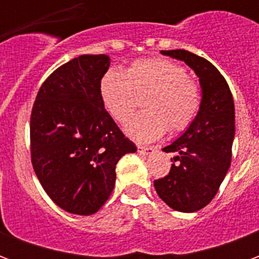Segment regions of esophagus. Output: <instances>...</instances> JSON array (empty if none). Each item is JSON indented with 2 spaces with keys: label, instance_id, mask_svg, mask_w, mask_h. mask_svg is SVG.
Masks as SVG:
<instances>
[{
  "label": "esophagus",
  "instance_id": "34e87169",
  "mask_svg": "<svg viewBox=\"0 0 259 259\" xmlns=\"http://www.w3.org/2000/svg\"><path fill=\"white\" fill-rule=\"evenodd\" d=\"M137 150L140 154H144V155H148V154H152V152L155 151V148L154 147H146V146H137Z\"/></svg>",
  "mask_w": 259,
  "mask_h": 259
}]
</instances>
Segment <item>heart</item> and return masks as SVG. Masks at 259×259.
I'll list each match as a JSON object with an SVG mask.
<instances>
[{
	"label": "heart",
	"instance_id": "obj_1",
	"mask_svg": "<svg viewBox=\"0 0 259 259\" xmlns=\"http://www.w3.org/2000/svg\"><path fill=\"white\" fill-rule=\"evenodd\" d=\"M144 112L126 124V132L137 141H152L169 129L182 132L194 120L201 105L198 84L187 77V70L166 58L136 61L127 72L108 70L101 80V97L108 112L124 123L135 112L139 96H144Z\"/></svg>",
	"mask_w": 259,
	"mask_h": 259
}]
</instances>
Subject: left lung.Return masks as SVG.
Listing matches in <instances>:
<instances>
[{
  "mask_svg": "<svg viewBox=\"0 0 259 259\" xmlns=\"http://www.w3.org/2000/svg\"><path fill=\"white\" fill-rule=\"evenodd\" d=\"M161 54L183 61L194 70L202 97L190 126L162 148L176 154V163L165 178L154 182V187L175 211L195 212L211 202L230 166L236 132L233 96L221 72L205 58L186 50Z\"/></svg>",
  "mask_w": 259,
  "mask_h": 259,
  "instance_id": "8db88e82",
  "label": "left lung"
}]
</instances>
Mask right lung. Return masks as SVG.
<instances>
[{"label": "right lung", "mask_w": 259, "mask_h": 259, "mask_svg": "<svg viewBox=\"0 0 259 259\" xmlns=\"http://www.w3.org/2000/svg\"><path fill=\"white\" fill-rule=\"evenodd\" d=\"M108 55H80L42 83L30 118L31 163L50 198L66 212L91 215L109 198L115 168L135 143L105 111L101 79Z\"/></svg>", "instance_id": "1"}]
</instances>
